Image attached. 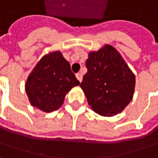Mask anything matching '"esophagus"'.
<instances>
[{"label": "esophagus", "mask_w": 158, "mask_h": 158, "mask_svg": "<svg viewBox=\"0 0 158 158\" xmlns=\"http://www.w3.org/2000/svg\"><path fill=\"white\" fill-rule=\"evenodd\" d=\"M76 77H77V79H78V80H79V82L82 81V78H83L82 73H77V74H76Z\"/></svg>", "instance_id": "34e87169"}]
</instances>
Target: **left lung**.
I'll list each match as a JSON object with an SVG mask.
<instances>
[{
	"label": "left lung",
	"instance_id": "obj_1",
	"mask_svg": "<svg viewBox=\"0 0 158 158\" xmlns=\"http://www.w3.org/2000/svg\"><path fill=\"white\" fill-rule=\"evenodd\" d=\"M86 67L80 87L92 110L102 116L120 114L132 99L136 80L119 52L109 44L90 52Z\"/></svg>",
	"mask_w": 158,
	"mask_h": 158
}]
</instances>
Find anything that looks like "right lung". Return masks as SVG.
<instances>
[{
  "instance_id": "add662e5",
  "label": "right lung",
  "mask_w": 158,
  "mask_h": 158,
  "mask_svg": "<svg viewBox=\"0 0 158 158\" xmlns=\"http://www.w3.org/2000/svg\"><path fill=\"white\" fill-rule=\"evenodd\" d=\"M79 85L69 61L56 51L37 62L26 81L25 89L32 106L51 113L59 109L66 94Z\"/></svg>"
}]
</instances>
